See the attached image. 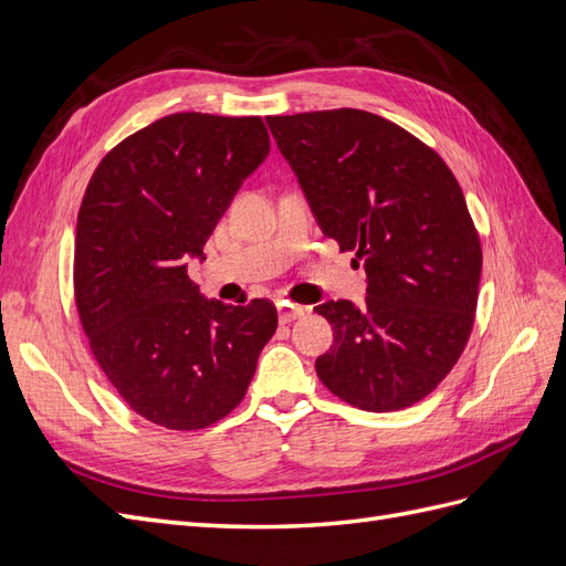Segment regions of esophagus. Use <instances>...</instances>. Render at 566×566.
Wrapping results in <instances>:
<instances>
[{"instance_id": "esophagus-1", "label": "esophagus", "mask_w": 566, "mask_h": 566, "mask_svg": "<svg viewBox=\"0 0 566 566\" xmlns=\"http://www.w3.org/2000/svg\"><path fill=\"white\" fill-rule=\"evenodd\" d=\"M304 306L297 304H287V302H279V321L281 323H293L295 318L304 316Z\"/></svg>"}]
</instances>
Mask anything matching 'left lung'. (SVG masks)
I'll return each instance as SVG.
<instances>
[{"label": "left lung", "instance_id": "obj_1", "mask_svg": "<svg viewBox=\"0 0 566 566\" xmlns=\"http://www.w3.org/2000/svg\"><path fill=\"white\" fill-rule=\"evenodd\" d=\"M321 231L364 264L366 304L331 300L316 358L321 382L361 410L424 399L465 349L482 245L449 165L403 127L368 111L269 115Z\"/></svg>", "mask_w": 566, "mask_h": 566}]
</instances>
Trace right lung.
Segmentation results:
<instances>
[{
  "label": "right lung",
  "instance_id": "obj_1",
  "mask_svg": "<svg viewBox=\"0 0 566 566\" xmlns=\"http://www.w3.org/2000/svg\"><path fill=\"white\" fill-rule=\"evenodd\" d=\"M269 156L262 117L175 113L98 163L75 233V304L101 370L167 430H202L243 401L276 333L269 300L229 306L188 279L217 221Z\"/></svg>",
  "mask_w": 566,
  "mask_h": 566
}]
</instances>
